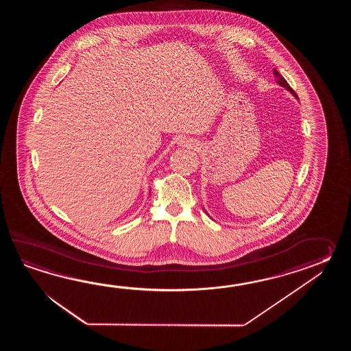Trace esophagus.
Segmentation results:
<instances>
[{
  "label": "esophagus",
  "instance_id": "esophagus-1",
  "mask_svg": "<svg viewBox=\"0 0 351 351\" xmlns=\"http://www.w3.org/2000/svg\"><path fill=\"white\" fill-rule=\"evenodd\" d=\"M178 144L180 147H183V148H193V147H195V143L192 139H186V138L180 139Z\"/></svg>",
  "mask_w": 351,
  "mask_h": 351
}]
</instances>
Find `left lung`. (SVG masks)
I'll list each match as a JSON object with an SVG mask.
<instances>
[{
	"mask_svg": "<svg viewBox=\"0 0 351 351\" xmlns=\"http://www.w3.org/2000/svg\"><path fill=\"white\" fill-rule=\"evenodd\" d=\"M274 74H275V76H276L277 77V84H278V85H281V86H284L285 89L289 90V91L291 93L292 95H293V97L298 99V95H296V93H295V91H293V90L291 89V86H290V85L287 84V82H286V80H285L284 79V76L280 74V73L277 71L276 69H274ZM204 212H206V210H204ZM206 213H207V212H206Z\"/></svg>",
	"mask_w": 351,
	"mask_h": 351,
	"instance_id": "8db88e82",
	"label": "left lung"
}]
</instances>
